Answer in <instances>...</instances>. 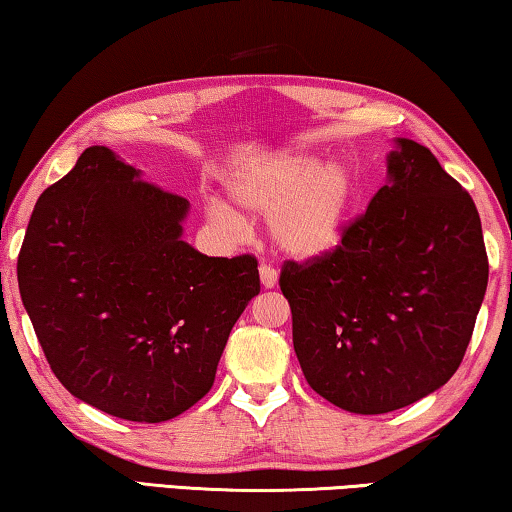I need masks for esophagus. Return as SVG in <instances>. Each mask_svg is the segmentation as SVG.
Listing matches in <instances>:
<instances>
[{"instance_id": "34e87169", "label": "esophagus", "mask_w": 512, "mask_h": 512, "mask_svg": "<svg viewBox=\"0 0 512 512\" xmlns=\"http://www.w3.org/2000/svg\"><path fill=\"white\" fill-rule=\"evenodd\" d=\"M259 280H262V285L266 289L276 287L278 285V271L273 269L271 264H259Z\"/></svg>"}]
</instances>
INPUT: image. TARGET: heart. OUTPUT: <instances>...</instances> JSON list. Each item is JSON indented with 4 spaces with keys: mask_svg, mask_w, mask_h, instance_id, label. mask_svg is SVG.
<instances>
[{
    "mask_svg": "<svg viewBox=\"0 0 512 512\" xmlns=\"http://www.w3.org/2000/svg\"><path fill=\"white\" fill-rule=\"evenodd\" d=\"M230 195L241 209L269 216L266 230L282 255L312 262L342 246L361 202V181L345 160L287 151L234 174ZM207 213L223 230L246 227L225 202H209Z\"/></svg>",
    "mask_w": 512,
    "mask_h": 512,
    "instance_id": "b5f03b06",
    "label": "heart"
}]
</instances>
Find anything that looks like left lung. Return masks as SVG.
<instances>
[{"label": "left lung", "mask_w": 512, "mask_h": 512, "mask_svg": "<svg viewBox=\"0 0 512 512\" xmlns=\"http://www.w3.org/2000/svg\"><path fill=\"white\" fill-rule=\"evenodd\" d=\"M395 144L342 246L280 273L305 379L352 414L402 409L455 375L490 271L471 195L423 144Z\"/></svg>", "instance_id": "obj_1"}]
</instances>
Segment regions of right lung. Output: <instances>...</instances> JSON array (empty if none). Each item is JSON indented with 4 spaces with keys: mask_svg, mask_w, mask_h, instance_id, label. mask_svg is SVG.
<instances>
[{
    "mask_svg": "<svg viewBox=\"0 0 512 512\" xmlns=\"http://www.w3.org/2000/svg\"><path fill=\"white\" fill-rule=\"evenodd\" d=\"M89 147L38 197L18 255L22 305L75 398L163 423L211 391L232 326L259 294L257 259L181 239L190 204Z\"/></svg>",
    "mask_w": 512,
    "mask_h": 512,
    "instance_id": "right-lung-1",
    "label": "right lung"
}]
</instances>
